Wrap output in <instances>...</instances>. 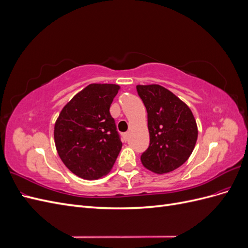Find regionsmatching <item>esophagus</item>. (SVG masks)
I'll return each instance as SVG.
<instances>
[{
  "label": "esophagus",
  "instance_id": "34e87169",
  "mask_svg": "<svg viewBox=\"0 0 248 248\" xmlns=\"http://www.w3.org/2000/svg\"><path fill=\"white\" fill-rule=\"evenodd\" d=\"M128 138H129V132H125V133H123V139H124L125 140H128Z\"/></svg>",
  "mask_w": 248,
  "mask_h": 248
}]
</instances>
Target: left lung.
Instances as JSON below:
<instances>
[{
  "instance_id": "left-lung-1",
  "label": "left lung",
  "mask_w": 248,
  "mask_h": 248,
  "mask_svg": "<svg viewBox=\"0 0 248 248\" xmlns=\"http://www.w3.org/2000/svg\"><path fill=\"white\" fill-rule=\"evenodd\" d=\"M148 112L150 145L140 156L147 170L167 174L189 158L198 140V125L191 109L160 85H138Z\"/></svg>"
}]
</instances>
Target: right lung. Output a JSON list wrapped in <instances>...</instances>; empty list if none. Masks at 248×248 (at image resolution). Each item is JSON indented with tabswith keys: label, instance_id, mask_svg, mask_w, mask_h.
Wrapping results in <instances>:
<instances>
[{
	"label": "right lung",
	"instance_id": "1",
	"mask_svg": "<svg viewBox=\"0 0 248 248\" xmlns=\"http://www.w3.org/2000/svg\"><path fill=\"white\" fill-rule=\"evenodd\" d=\"M119 85L91 84L62 108L55 123L57 152L71 172L85 180L108 175L121 151L110 104Z\"/></svg>",
	"mask_w": 248,
	"mask_h": 248
}]
</instances>
